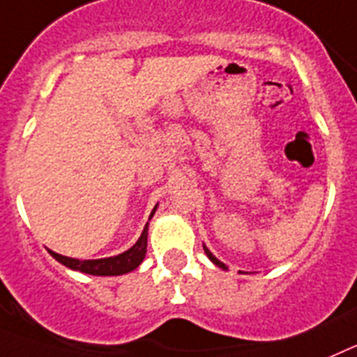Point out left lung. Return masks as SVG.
Wrapping results in <instances>:
<instances>
[{
	"label": "left lung",
	"mask_w": 357,
	"mask_h": 357,
	"mask_svg": "<svg viewBox=\"0 0 357 357\" xmlns=\"http://www.w3.org/2000/svg\"><path fill=\"white\" fill-rule=\"evenodd\" d=\"M203 248H204V253H206V257H208V259H210V260H212V262H213V264H215V266H217V268H221V269H228V266H226V264H222L221 260L217 259V257H215V255H213V253H212V252H210L208 248L204 246V244H203Z\"/></svg>",
	"instance_id": "1"
}]
</instances>
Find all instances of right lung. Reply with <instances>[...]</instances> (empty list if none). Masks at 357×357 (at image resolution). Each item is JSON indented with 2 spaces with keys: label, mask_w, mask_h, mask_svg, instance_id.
<instances>
[{
  "label": "right lung",
  "mask_w": 357,
  "mask_h": 357,
  "mask_svg": "<svg viewBox=\"0 0 357 357\" xmlns=\"http://www.w3.org/2000/svg\"><path fill=\"white\" fill-rule=\"evenodd\" d=\"M158 204L151 212V217L156 212ZM149 217V219H151ZM147 235H149V222L145 225L144 231H142L140 238L132 244L127 252L120 253L114 257H105V259H93V260H80V259H71V257L59 255V253L48 250L50 255L54 257L57 262H61L66 268L73 269V271L88 273V275H95V277H119V275H126L136 269L144 262L145 253H147Z\"/></svg>",
  "instance_id": "right-lung-1"
}]
</instances>
